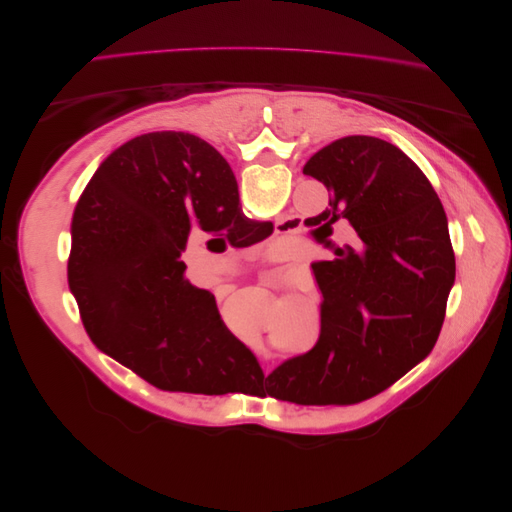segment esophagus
<instances>
[{
  "label": "esophagus",
  "mask_w": 512,
  "mask_h": 512,
  "mask_svg": "<svg viewBox=\"0 0 512 512\" xmlns=\"http://www.w3.org/2000/svg\"><path fill=\"white\" fill-rule=\"evenodd\" d=\"M275 227H277V233H291V229H289L291 225H285L283 221H281V223H277ZM281 281H287V277H285V275H281Z\"/></svg>",
  "instance_id": "34e87169"
}]
</instances>
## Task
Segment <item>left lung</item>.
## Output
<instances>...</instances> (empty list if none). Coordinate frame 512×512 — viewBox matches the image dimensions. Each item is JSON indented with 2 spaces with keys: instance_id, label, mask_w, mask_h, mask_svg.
Returning <instances> with one entry per match:
<instances>
[{
  "instance_id": "1",
  "label": "left lung",
  "mask_w": 512,
  "mask_h": 512,
  "mask_svg": "<svg viewBox=\"0 0 512 512\" xmlns=\"http://www.w3.org/2000/svg\"><path fill=\"white\" fill-rule=\"evenodd\" d=\"M304 175L331 193L316 225L335 258L312 262L323 291L321 337L273 373L277 396L312 406L358 404L417 367L440 337L456 277L448 218L423 170L377 137L325 145ZM337 220L363 239L358 253L326 239Z\"/></svg>"
}]
</instances>
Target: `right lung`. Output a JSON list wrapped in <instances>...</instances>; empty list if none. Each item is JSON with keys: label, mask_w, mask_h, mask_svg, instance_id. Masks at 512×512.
Listing matches in <instances>:
<instances>
[{"label": "right lung", "mask_w": 512, "mask_h": 512, "mask_svg": "<svg viewBox=\"0 0 512 512\" xmlns=\"http://www.w3.org/2000/svg\"><path fill=\"white\" fill-rule=\"evenodd\" d=\"M204 233L235 248L256 241L227 160L189 133L135 137L81 193L68 287L97 350L164 392L223 396L262 371L210 291L185 277L181 254Z\"/></svg>", "instance_id": "obj_1"}]
</instances>
